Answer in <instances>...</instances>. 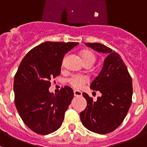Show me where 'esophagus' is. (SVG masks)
<instances>
[{"label":"esophagus","mask_w":147,"mask_h":147,"mask_svg":"<svg viewBox=\"0 0 147 147\" xmlns=\"http://www.w3.org/2000/svg\"><path fill=\"white\" fill-rule=\"evenodd\" d=\"M74 94L75 96H82V93L80 90H74Z\"/></svg>","instance_id":"obj_1"}]
</instances>
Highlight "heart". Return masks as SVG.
Returning <instances> with one entry per match:
<instances>
[{
	"label": "heart",
	"mask_w": 147,
	"mask_h": 147,
	"mask_svg": "<svg viewBox=\"0 0 147 147\" xmlns=\"http://www.w3.org/2000/svg\"><path fill=\"white\" fill-rule=\"evenodd\" d=\"M82 57L84 62L92 61L94 63L95 60H96V57H95L94 54L90 51H84L82 53ZM68 82L74 88H81L84 86L85 83H87L88 78L83 75H74L71 78H69Z\"/></svg>",
	"instance_id": "obj_1"
}]
</instances>
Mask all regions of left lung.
Masks as SVG:
<instances>
[{"instance_id":"1","label":"left lung","mask_w":147,"mask_h":147,"mask_svg":"<svg viewBox=\"0 0 147 147\" xmlns=\"http://www.w3.org/2000/svg\"><path fill=\"white\" fill-rule=\"evenodd\" d=\"M98 52L107 54L102 71L90 84V88L98 90L102 96L94 102L87 93L85 110L80 119L87 129L98 134L113 132L121 125L132 103V83L127 67L121 56L101 43H85Z\"/></svg>"}]
</instances>
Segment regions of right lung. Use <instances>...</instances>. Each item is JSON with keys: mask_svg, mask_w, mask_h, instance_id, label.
Listing matches in <instances>:
<instances>
[{"mask_svg": "<svg viewBox=\"0 0 147 147\" xmlns=\"http://www.w3.org/2000/svg\"><path fill=\"white\" fill-rule=\"evenodd\" d=\"M74 42H45L28 51L14 80L15 103L26 125L37 134L57 130L74 97L65 86L54 94L51 80L60 74L65 54L78 45Z\"/></svg>", "mask_w": 147, "mask_h": 147, "instance_id": "obj_1", "label": "right lung"}]
</instances>
